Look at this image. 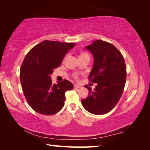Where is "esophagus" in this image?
Segmentation results:
<instances>
[{"instance_id": "34e87169", "label": "esophagus", "mask_w": 150, "mask_h": 150, "mask_svg": "<svg viewBox=\"0 0 150 150\" xmlns=\"http://www.w3.org/2000/svg\"><path fill=\"white\" fill-rule=\"evenodd\" d=\"M74 87H75V88H81L80 86L77 85V84H75V85H74Z\"/></svg>"}]
</instances>
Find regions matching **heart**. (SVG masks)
Returning <instances> with one entry per match:
<instances>
[{
	"label": "heart",
	"mask_w": 150,
	"mask_h": 150,
	"mask_svg": "<svg viewBox=\"0 0 150 150\" xmlns=\"http://www.w3.org/2000/svg\"><path fill=\"white\" fill-rule=\"evenodd\" d=\"M87 53L83 52V53H82V54H81V55H87ZM74 77H75V79H79V75H78V74H75V75H74Z\"/></svg>",
	"instance_id": "1"
}]
</instances>
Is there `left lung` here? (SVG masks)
<instances>
[{
    "mask_svg": "<svg viewBox=\"0 0 150 150\" xmlns=\"http://www.w3.org/2000/svg\"><path fill=\"white\" fill-rule=\"evenodd\" d=\"M92 53L94 65L88 76L90 82L96 83L94 91L81 100L86 110L93 115H105L118 103L126 80V66L124 57L110 43L96 40L86 47Z\"/></svg>",
    "mask_w": 150,
    "mask_h": 150,
    "instance_id": "obj_1",
    "label": "left lung"
}]
</instances>
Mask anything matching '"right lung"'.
<instances>
[{"instance_id": "add662e5", "label": "right lung", "mask_w": 150, "mask_h": 150, "mask_svg": "<svg viewBox=\"0 0 150 150\" xmlns=\"http://www.w3.org/2000/svg\"><path fill=\"white\" fill-rule=\"evenodd\" d=\"M75 45L45 40L32 48L25 57L20 67V83L28 103L38 113L55 115L64 106L65 93L73 89V83L64 79L54 84L50 75Z\"/></svg>"}]
</instances>
